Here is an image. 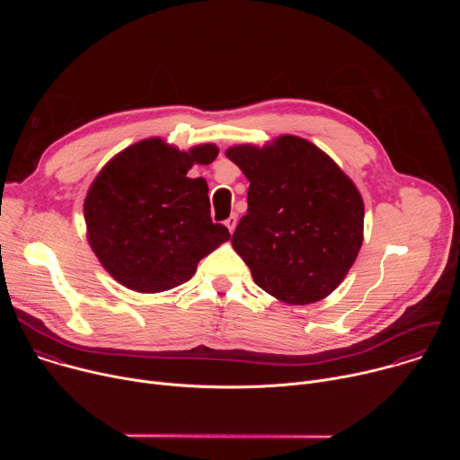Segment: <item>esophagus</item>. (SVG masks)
I'll return each mask as SVG.
<instances>
[{
  "mask_svg": "<svg viewBox=\"0 0 460 460\" xmlns=\"http://www.w3.org/2000/svg\"><path fill=\"white\" fill-rule=\"evenodd\" d=\"M236 222H238V220H236V215H234V213H233V215L227 218V220H226V226H227L229 233H233V231H234V227H236Z\"/></svg>",
  "mask_w": 460,
  "mask_h": 460,
  "instance_id": "1",
  "label": "esophagus"
}]
</instances>
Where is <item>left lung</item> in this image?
<instances>
[{
	"instance_id": "obj_1",
	"label": "left lung",
	"mask_w": 460,
	"mask_h": 460,
	"mask_svg": "<svg viewBox=\"0 0 460 460\" xmlns=\"http://www.w3.org/2000/svg\"><path fill=\"white\" fill-rule=\"evenodd\" d=\"M226 156L249 180L247 213L231 243L258 288L305 305L335 291L362 245L364 202L344 171L311 142L233 146Z\"/></svg>"
}]
</instances>
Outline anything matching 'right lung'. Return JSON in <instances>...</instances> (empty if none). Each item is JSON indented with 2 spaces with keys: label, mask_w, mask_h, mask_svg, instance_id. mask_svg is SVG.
Returning a JSON list of instances; mask_svg holds the SVG:
<instances>
[{
  "label": "right lung",
  "mask_w": 460,
  "mask_h": 460,
  "mask_svg": "<svg viewBox=\"0 0 460 460\" xmlns=\"http://www.w3.org/2000/svg\"><path fill=\"white\" fill-rule=\"evenodd\" d=\"M217 156L213 144L180 151L149 138L100 171L84 215L89 243L114 280L138 293L172 289L231 238L211 220L208 181L187 176L194 164L208 165Z\"/></svg>",
  "instance_id": "add662e5"
}]
</instances>
